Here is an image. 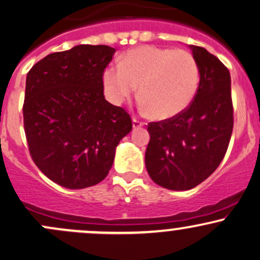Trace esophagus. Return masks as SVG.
Segmentation results:
<instances>
[{
  "mask_svg": "<svg viewBox=\"0 0 260 260\" xmlns=\"http://www.w3.org/2000/svg\"><path fill=\"white\" fill-rule=\"evenodd\" d=\"M144 124H145V122L140 121L139 118H137V117H133V128H139V127H143Z\"/></svg>",
  "mask_w": 260,
  "mask_h": 260,
  "instance_id": "obj_1",
  "label": "esophagus"
}]
</instances>
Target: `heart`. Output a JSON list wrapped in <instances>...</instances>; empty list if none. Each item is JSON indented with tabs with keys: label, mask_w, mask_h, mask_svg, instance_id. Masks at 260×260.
<instances>
[{
	"label": "heart",
	"mask_w": 260,
	"mask_h": 260,
	"mask_svg": "<svg viewBox=\"0 0 260 260\" xmlns=\"http://www.w3.org/2000/svg\"><path fill=\"white\" fill-rule=\"evenodd\" d=\"M103 82L108 98L116 105L139 86L143 108L158 120H167L191 104L200 86V69L185 49L140 46L124 53L118 65L106 68Z\"/></svg>",
	"instance_id": "heart-1"
}]
</instances>
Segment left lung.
<instances>
[{
	"instance_id": "1",
	"label": "left lung",
	"mask_w": 260,
	"mask_h": 260,
	"mask_svg": "<svg viewBox=\"0 0 260 260\" xmlns=\"http://www.w3.org/2000/svg\"><path fill=\"white\" fill-rule=\"evenodd\" d=\"M189 47L200 69L195 98L181 114L148 124L146 171L170 190H190L207 179L223 161L234 127L229 70L202 47Z\"/></svg>"
}]
</instances>
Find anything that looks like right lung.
<instances>
[{
    "mask_svg": "<svg viewBox=\"0 0 260 260\" xmlns=\"http://www.w3.org/2000/svg\"><path fill=\"white\" fill-rule=\"evenodd\" d=\"M116 49L80 45L48 54L26 76L24 129L31 157L49 179L84 189L108 176L132 131L124 109L104 96L103 73Z\"/></svg>",
    "mask_w": 260,
    "mask_h": 260,
    "instance_id": "right-lung-1",
    "label": "right lung"
}]
</instances>
